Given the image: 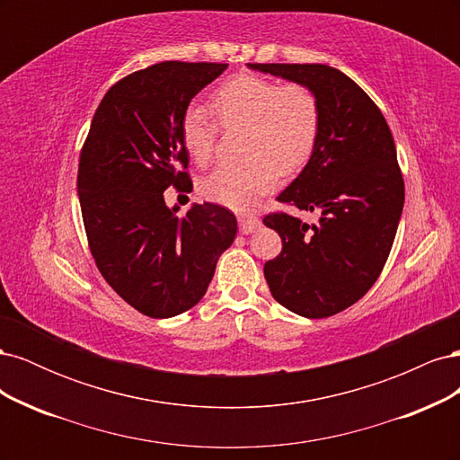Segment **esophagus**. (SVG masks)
I'll return each instance as SVG.
<instances>
[{"mask_svg":"<svg viewBox=\"0 0 460 460\" xmlns=\"http://www.w3.org/2000/svg\"><path fill=\"white\" fill-rule=\"evenodd\" d=\"M238 220H240L242 234H252L261 228V220L255 215H242Z\"/></svg>","mask_w":460,"mask_h":460,"instance_id":"obj_1","label":"esophagus"}]
</instances>
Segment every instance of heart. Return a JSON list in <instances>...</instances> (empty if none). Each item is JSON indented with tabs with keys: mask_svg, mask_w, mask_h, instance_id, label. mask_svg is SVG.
<instances>
[{
	"mask_svg": "<svg viewBox=\"0 0 460 460\" xmlns=\"http://www.w3.org/2000/svg\"><path fill=\"white\" fill-rule=\"evenodd\" d=\"M222 127H245L242 163L220 164L207 174L199 191L208 201L245 211L278 184L280 171L289 174L309 161L320 128L316 95L303 84L240 75L211 95ZM184 149L198 164L213 159L217 124L201 107L191 105L180 122Z\"/></svg>",
	"mask_w": 460,
	"mask_h": 460,
	"instance_id": "b5f03b06",
	"label": "heart"
}]
</instances>
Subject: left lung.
Returning <instances> with one entry per match:
<instances>
[{
  "label": "left lung",
  "instance_id": "obj_1",
  "mask_svg": "<svg viewBox=\"0 0 460 460\" xmlns=\"http://www.w3.org/2000/svg\"><path fill=\"white\" fill-rule=\"evenodd\" d=\"M252 71L307 86L320 128L309 163L278 201L318 215L264 217L282 253L264 264L272 297L305 318H326L363 297L387 261L405 203L392 130L370 97L328 65L249 63Z\"/></svg>",
  "mask_w": 460,
  "mask_h": 460
}]
</instances>
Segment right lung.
Instances as JSON below:
<instances>
[{
  "label": "right lung",
  "mask_w": 460,
  "mask_h": 460,
  "mask_svg": "<svg viewBox=\"0 0 460 460\" xmlns=\"http://www.w3.org/2000/svg\"><path fill=\"white\" fill-rule=\"evenodd\" d=\"M225 63L164 61L128 75L97 107L78 163L82 218L97 269L117 294L151 318L199 303L238 222L228 208L193 203L186 215L164 190H190L180 122Z\"/></svg>",
  "instance_id": "right-lung-1"
}]
</instances>
